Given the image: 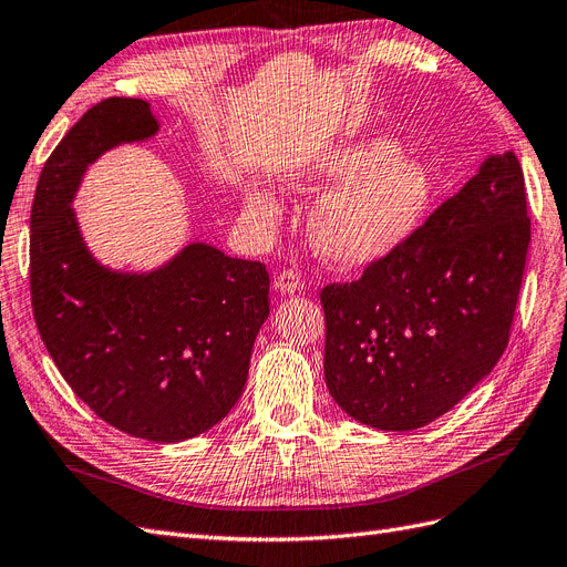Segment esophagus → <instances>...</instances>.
<instances>
[{
  "mask_svg": "<svg viewBox=\"0 0 567 567\" xmlns=\"http://www.w3.org/2000/svg\"><path fill=\"white\" fill-rule=\"evenodd\" d=\"M277 290L281 296H290V293H298V290L302 288V279H300V274L298 271H293V269H284L279 277H277Z\"/></svg>",
  "mask_w": 567,
  "mask_h": 567,
  "instance_id": "34e87169",
  "label": "esophagus"
}]
</instances>
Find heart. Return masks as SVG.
Returning a JSON list of instances; mask_svg holds the SVG:
<instances>
[{
    "mask_svg": "<svg viewBox=\"0 0 567 567\" xmlns=\"http://www.w3.org/2000/svg\"><path fill=\"white\" fill-rule=\"evenodd\" d=\"M288 186L321 195L310 236L317 252L331 265L360 269L401 250L417 234L434 205V176L420 159L386 135L358 137L324 152L308 169L290 176ZM243 214L259 234L281 224V205L265 188H248Z\"/></svg>",
    "mask_w": 567,
    "mask_h": 567,
    "instance_id": "heart-1",
    "label": "heart"
}]
</instances>
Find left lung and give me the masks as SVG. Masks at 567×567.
<instances>
[{
	"mask_svg": "<svg viewBox=\"0 0 567 567\" xmlns=\"http://www.w3.org/2000/svg\"><path fill=\"white\" fill-rule=\"evenodd\" d=\"M527 248L523 166L513 152L488 155L401 250L321 288L333 401L384 432L461 403L508 346Z\"/></svg>",
	"mask_w": 567,
	"mask_h": 567,
	"instance_id": "8db88e82",
	"label": "left lung"
}]
</instances>
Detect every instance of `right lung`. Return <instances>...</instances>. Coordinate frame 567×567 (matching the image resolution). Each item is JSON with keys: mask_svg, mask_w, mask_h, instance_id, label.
Wrapping results in <instances>:
<instances>
[{"mask_svg": "<svg viewBox=\"0 0 567 567\" xmlns=\"http://www.w3.org/2000/svg\"><path fill=\"white\" fill-rule=\"evenodd\" d=\"M157 131L150 102L110 97L56 145L30 212V298L44 348L97 417L176 443L238 403L269 317V274L209 243H188L152 271L112 269L90 252L71 207L87 166Z\"/></svg>", "mask_w": 567, "mask_h": 567, "instance_id": "1", "label": "right lung"}]
</instances>
